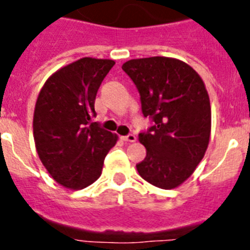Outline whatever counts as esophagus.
<instances>
[{
	"instance_id": "1",
	"label": "esophagus",
	"mask_w": 250,
	"mask_h": 250,
	"mask_svg": "<svg viewBox=\"0 0 250 250\" xmlns=\"http://www.w3.org/2000/svg\"><path fill=\"white\" fill-rule=\"evenodd\" d=\"M122 140L127 141V143H135L136 141V136L135 135H127V136H122Z\"/></svg>"
}]
</instances>
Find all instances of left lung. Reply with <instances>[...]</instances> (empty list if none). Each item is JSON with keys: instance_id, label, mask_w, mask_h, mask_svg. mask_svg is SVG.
Masks as SVG:
<instances>
[{"instance_id": "1", "label": "left lung", "mask_w": 250, "mask_h": 250, "mask_svg": "<svg viewBox=\"0 0 250 250\" xmlns=\"http://www.w3.org/2000/svg\"><path fill=\"white\" fill-rule=\"evenodd\" d=\"M144 117L154 122L139 141L146 157L136 165L144 180L174 189L193 174L205 156L211 131V109L205 84L189 64L176 58L149 57L127 61Z\"/></svg>"}]
</instances>
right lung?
I'll use <instances>...</instances> for the list:
<instances>
[{
	"mask_svg": "<svg viewBox=\"0 0 250 250\" xmlns=\"http://www.w3.org/2000/svg\"><path fill=\"white\" fill-rule=\"evenodd\" d=\"M113 60L84 57L57 70L41 88L33 113L37 154L50 176L70 189H83L102 172L118 136L101 128L96 115L97 90Z\"/></svg>",
	"mask_w": 250,
	"mask_h": 250,
	"instance_id": "obj_1",
	"label": "right lung"
}]
</instances>
